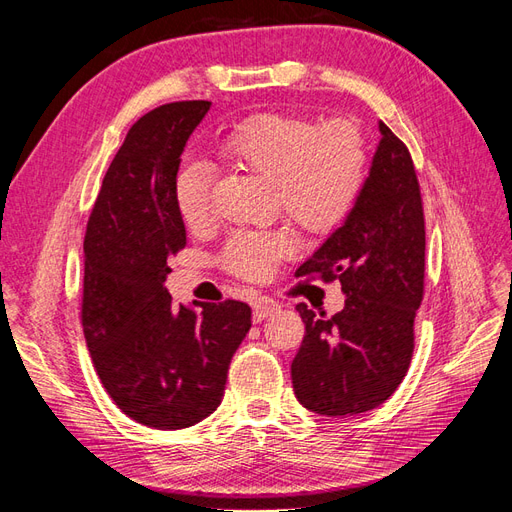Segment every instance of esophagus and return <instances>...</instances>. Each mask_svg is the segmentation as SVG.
I'll list each match as a JSON object with an SVG mask.
<instances>
[{"instance_id": "esophagus-1", "label": "esophagus", "mask_w": 512, "mask_h": 512, "mask_svg": "<svg viewBox=\"0 0 512 512\" xmlns=\"http://www.w3.org/2000/svg\"><path fill=\"white\" fill-rule=\"evenodd\" d=\"M280 309V303L269 299V297H260L254 301V322H260L265 320L267 316H271L273 312H277Z\"/></svg>"}]
</instances>
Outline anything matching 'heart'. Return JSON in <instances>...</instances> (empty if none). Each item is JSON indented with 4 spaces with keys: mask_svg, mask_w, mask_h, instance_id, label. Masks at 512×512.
<instances>
[{
    "mask_svg": "<svg viewBox=\"0 0 512 512\" xmlns=\"http://www.w3.org/2000/svg\"><path fill=\"white\" fill-rule=\"evenodd\" d=\"M215 156L230 168L247 170L273 183L282 209L309 232L342 224L359 198L367 153L350 121L316 123L290 113H258L226 132ZM209 173L190 162L175 181V205L188 228H203L211 215ZM297 239L288 228L247 232L226 245V267L247 280H265L288 258Z\"/></svg>",
    "mask_w": 512,
    "mask_h": 512,
    "instance_id": "heart-1",
    "label": "heart"
}]
</instances>
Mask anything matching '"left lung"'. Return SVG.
Here are the masks:
<instances>
[{"mask_svg": "<svg viewBox=\"0 0 512 512\" xmlns=\"http://www.w3.org/2000/svg\"><path fill=\"white\" fill-rule=\"evenodd\" d=\"M369 175L344 224L294 275L339 280L335 316L297 312L303 344L290 365L299 404L324 416L374 410L408 374L414 316L423 301L425 218L408 147L380 121Z\"/></svg>", "mask_w": 512, "mask_h": 512, "instance_id": "1", "label": "left lung"}]
</instances>
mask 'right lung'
<instances>
[{
    "label": "right lung",
    "mask_w": 512,
    "mask_h": 512,
    "mask_svg": "<svg viewBox=\"0 0 512 512\" xmlns=\"http://www.w3.org/2000/svg\"><path fill=\"white\" fill-rule=\"evenodd\" d=\"M211 102L143 115L108 166L83 243V333L106 393L153 429H185L215 412L252 309L241 301L175 305L168 258L185 247L175 181Z\"/></svg>",
    "instance_id": "1"
}]
</instances>
